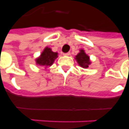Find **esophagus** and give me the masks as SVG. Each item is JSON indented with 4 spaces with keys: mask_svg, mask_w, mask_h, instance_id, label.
Wrapping results in <instances>:
<instances>
[{
    "mask_svg": "<svg viewBox=\"0 0 129 129\" xmlns=\"http://www.w3.org/2000/svg\"><path fill=\"white\" fill-rule=\"evenodd\" d=\"M64 55H70V53H64Z\"/></svg>",
    "mask_w": 129,
    "mask_h": 129,
    "instance_id": "esophagus-1",
    "label": "esophagus"
}]
</instances>
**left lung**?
I'll return each instance as SVG.
<instances>
[{"mask_svg": "<svg viewBox=\"0 0 129 129\" xmlns=\"http://www.w3.org/2000/svg\"><path fill=\"white\" fill-rule=\"evenodd\" d=\"M76 60L79 65L83 68H87L91 63L89 61V56L85 53L83 50H81V52L76 56Z\"/></svg>", "mask_w": 129, "mask_h": 129, "instance_id": "left-lung-1", "label": "left lung"}]
</instances>
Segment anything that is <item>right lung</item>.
<instances>
[{
	"mask_svg": "<svg viewBox=\"0 0 129 129\" xmlns=\"http://www.w3.org/2000/svg\"><path fill=\"white\" fill-rule=\"evenodd\" d=\"M57 57V53H55L51 51L50 48H46L42 53L40 57H38L36 62L37 64L42 66H51L54 60Z\"/></svg>",
	"mask_w": 129,
	"mask_h": 129,
	"instance_id": "right-lung-1",
	"label": "right lung"
}]
</instances>
